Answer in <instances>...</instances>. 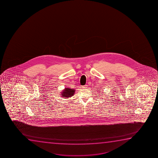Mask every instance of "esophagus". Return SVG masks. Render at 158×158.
Here are the masks:
<instances>
[{"instance_id": "34e87169", "label": "esophagus", "mask_w": 158, "mask_h": 158, "mask_svg": "<svg viewBox=\"0 0 158 158\" xmlns=\"http://www.w3.org/2000/svg\"><path fill=\"white\" fill-rule=\"evenodd\" d=\"M87 85H84V86H82V88H84V89H85V88H86Z\"/></svg>"}]
</instances>
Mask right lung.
I'll list each match as a JSON object with an SVG mask.
<instances>
[{
  "label": "right lung",
  "instance_id": "right-lung-1",
  "mask_svg": "<svg viewBox=\"0 0 158 158\" xmlns=\"http://www.w3.org/2000/svg\"><path fill=\"white\" fill-rule=\"evenodd\" d=\"M74 89H65V90L63 91V93L61 94L64 98H69L71 97L72 95H73L74 93Z\"/></svg>",
  "mask_w": 158,
  "mask_h": 158
}]
</instances>
